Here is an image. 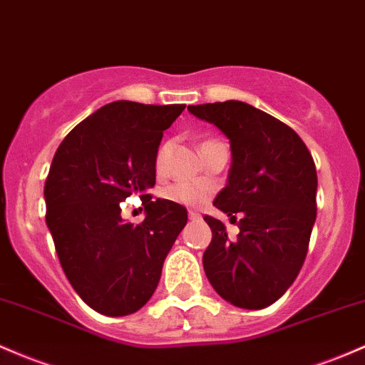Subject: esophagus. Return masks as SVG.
Listing matches in <instances>:
<instances>
[{
  "instance_id": "34e87169",
  "label": "esophagus",
  "mask_w": 365,
  "mask_h": 365,
  "mask_svg": "<svg viewBox=\"0 0 365 365\" xmlns=\"http://www.w3.org/2000/svg\"><path fill=\"white\" fill-rule=\"evenodd\" d=\"M189 218L192 220V222H195V220L201 218V215H199L197 211H189Z\"/></svg>"
}]
</instances>
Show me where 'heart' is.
<instances>
[{"mask_svg":"<svg viewBox=\"0 0 365 365\" xmlns=\"http://www.w3.org/2000/svg\"><path fill=\"white\" fill-rule=\"evenodd\" d=\"M211 142H216V140H206L202 145H207V143H211ZM166 154H168V145L166 143H163V145L159 147L158 154H155V170L158 171H161L164 168ZM161 195H163V199H166V201L180 204V206L192 207V206H197V204L202 202L204 190L199 185H195V183L180 182V183H173V185L164 187Z\"/></svg>","mask_w":365,"mask_h":365,"instance_id":"heart-1","label":"heart"}]
</instances>
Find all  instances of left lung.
I'll return each instance as SVG.
<instances>
[{
	"mask_svg": "<svg viewBox=\"0 0 365 365\" xmlns=\"http://www.w3.org/2000/svg\"><path fill=\"white\" fill-rule=\"evenodd\" d=\"M230 140L232 166L213 206L237 222V237L213 216L202 255L206 277L223 299L259 310L298 277L317 216V171L298 133L274 115L239 100L189 106Z\"/></svg>",
	"mask_w": 365,
	"mask_h": 365,
	"instance_id": "8db88e82",
	"label": "left lung"
}]
</instances>
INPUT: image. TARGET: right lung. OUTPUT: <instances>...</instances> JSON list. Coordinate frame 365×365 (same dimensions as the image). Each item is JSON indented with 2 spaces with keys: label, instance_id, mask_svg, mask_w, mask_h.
Here are the masks:
<instances>
[{
  "label": "right lung",
  "instance_id": "1",
  "mask_svg": "<svg viewBox=\"0 0 365 365\" xmlns=\"http://www.w3.org/2000/svg\"><path fill=\"white\" fill-rule=\"evenodd\" d=\"M185 106L118 100L62 140L45 183L46 225L71 286L95 312L123 317L154 294L187 210L145 194L155 185L163 131ZM138 193L146 220L124 222L118 202Z\"/></svg>",
  "mask_w": 365,
  "mask_h": 365
}]
</instances>
